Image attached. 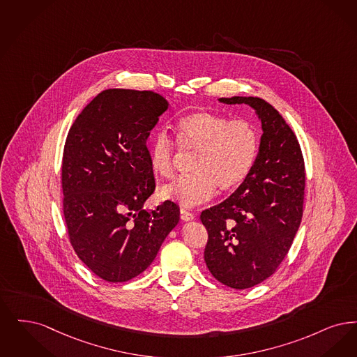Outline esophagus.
<instances>
[{
  "label": "esophagus",
  "mask_w": 357,
  "mask_h": 357,
  "mask_svg": "<svg viewBox=\"0 0 357 357\" xmlns=\"http://www.w3.org/2000/svg\"><path fill=\"white\" fill-rule=\"evenodd\" d=\"M180 218H181V220H184V221H190V220L195 218V215L192 212L186 211L184 208H181L180 209Z\"/></svg>",
  "instance_id": "1"
}]
</instances>
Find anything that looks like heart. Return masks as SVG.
I'll return each mask as SVG.
<instances>
[{
  "label": "heart",
  "instance_id": "b5f03b06",
  "mask_svg": "<svg viewBox=\"0 0 357 357\" xmlns=\"http://www.w3.org/2000/svg\"><path fill=\"white\" fill-rule=\"evenodd\" d=\"M181 145L197 152L193 176L162 186L164 200L183 206L208 202L216 193H228L243 185L253 171L261 145L257 125L249 119H231L225 114L199 110L184 116L176 125ZM148 160L155 176L171 178L176 172V144L165 133L155 135L149 145Z\"/></svg>",
  "mask_w": 357,
  "mask_h": 357
}]
</instances>
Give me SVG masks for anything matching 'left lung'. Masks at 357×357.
Wrapping results in <instances>:
<instances>
[{
    "label": "left lung",
    "instance_id": "obj_1",
    "mask_svg": "<svg viewBox=\"0 0 357 357\" xmlns=\"http://www.w3.org/2000/svg\"><path fill=\"white\" fill-rule=\"evenodd\" d=\"M220 101L248 104L263 126L248 180L200 216L208 231V269L224 285L247 289L272 276L294 243L303 218L305 167L294 130L271 104L237 96Z\"/></svg>",
    "mask_w": 357,
    "mask_h": 357
}]
</instances>
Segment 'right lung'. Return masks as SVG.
Here are the masks:
<instances>
[{
  "label": "right lung",
  "mask_w": 357,
  "mask_h": 357,
  "mask_svg": "<svg viewBox=\"0 0 357 357\" xmlns=\"http://www.w3.org/2000/svg\"><path fill=\"white\" fill-rule=\"evenodd\" d=\"M169 104L151 91L107 89L82 109L62 155V212L78 259L124 282L153 263L180 220L173 202L145 211L155 192L146 139Z\"/></svg>",
  "instance_id": "1"
}]
</instances>
